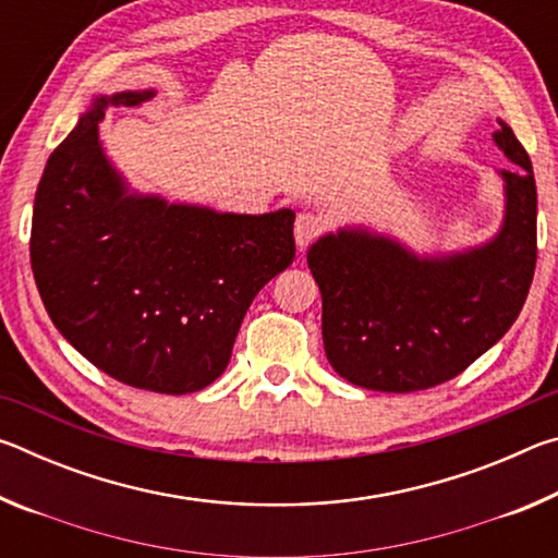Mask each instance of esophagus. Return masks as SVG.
I'll return each mask as SVG.
<instances>
[{
    "instance_id": "obj_1",
    "label": "esophagus",
    "mask_w": 558,
    "mask_h": 558,
    "mask_svg": "<svg viewBox=\"0 0 558 558\" xmlns=\"http://www.w3.org/2000/svg\"><path fill=\"white\" fill-rule=\"evenodd\" d=\"M323 229H325V221H323V216H317V214H298V219H295V243H298V248L302 251V248H307L310 243H313L319 233H323Z\"/></svg>"
}]
</instances>
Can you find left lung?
<instances>
[{"label":"left lung","instance_id":"8db88e82","mask_svg":"<svg viewBox=\"0 0 558 558\" xmlns=\"http://www.w3.org/2000/svg\"><path fill=\"white\" fill-rule=\"evenodd\" d=\"M505 214L493 239L462 251L415 253L393 235L342 226L310 245L323 292V342L332 369L362 389L438 386L483 356L522 313L536 266V184L526 149L497 120Z\"/></svg>","mask_w":558,"mask_h":558}]
</instances>
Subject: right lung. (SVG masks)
I'll return each mask as SVG.
<instances>
[{"instance_id": "obj_1", "label": "right lung", "mask_w": 558, "mask_h": 558, "mask_svg": "<svg viewBox=\"0 0 558 558\" xmlns=\"http://www.w3.org/2000/svg\"><path fill=\"white\" fill-rule=\"evenodd\" d=\"M155 90L93 96L36 189L32 270L65 342L128 386L192 393L229 366L260 288L295 258V211L231 214L130 189L100 143L108 108Z\"/></svg>"}]
</instances>
